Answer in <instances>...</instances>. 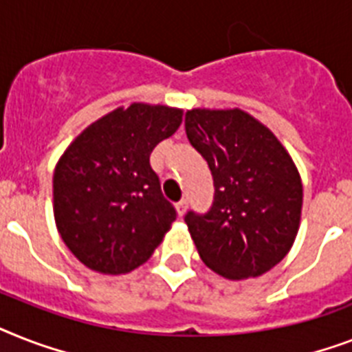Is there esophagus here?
Here are the masks:
<instances>
[{"mask_svg": "<svg viewBox=\"0 0 352 352\" xmlns=\"http://www.w3.org/2000/svg\"><path fill=\"white\" fill-rule=\"evenodd\" d=\"M175 208H177V211H179V215L182 217L186 213V208H188V201H186V199H181V201L175 204Z\"/></svg>", "mask_w": 352, "mask_h": 352, "instance_id": "obj_1", "label": "esophagus"}]
</instances>
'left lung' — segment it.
I'll return each instance as SVG.
<instances>
[{
  "label": "left lung",
  "mask_w": 352,
  "mask_h": 352,
  "mask_svg": "<svg viewBox=\"0 0 352 352\" xmlns=\"http://www.w3.org/2000/svg\"><path fill=\"white\" fill-rule=\"evenodd\" d=\"M186 135L213 175V202L184 221L210 270L231 280L260 276L287 255L298 233L302 181L273 131L242 110L186 111Z\"/></svg>",
  "instance_id": "8db88e82"
}]
</instances>
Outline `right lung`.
<instances>
[{"label":"right lung","mask_w":352,"mask_h":352,"mask_svg":"<svg viewBox=\"0 0 352 352\" xmlns=\"http://www.w3.org/2000/svg\"><path fill=\"white\" fill-rule=\"evenodd\" d=\"M182 110L133 102L82 131L54 171V217L82 264L121 275L151 256L177 219L150 166L153 148L177 131Z\"/></svg>","instance_id":"1"}]
</instances>
